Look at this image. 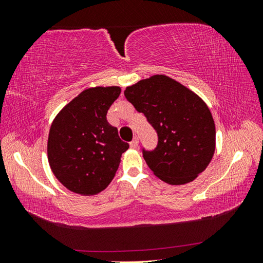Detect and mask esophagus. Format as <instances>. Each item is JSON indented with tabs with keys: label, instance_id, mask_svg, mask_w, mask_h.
<instances>
[{
	"label": "esophagus",
	"instance_id": "obj_1",
	"mask_svg": "<svg viewBox=\"0 0 263 263\" xmlns=\"http://www.w3.org/2000/svg\"><path fill=\"white\" fill-rule=\"evenodd\" d=\"M130 146H131V148H133V149L138 148V146H139V139H138V137L133 138V140L130 142Z\"/></svg>",
	"mask_w": 263,
	"mask_h": 263
}]
</instances>
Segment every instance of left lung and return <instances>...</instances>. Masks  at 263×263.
Masks as SVG:
<instances>
[{"mask_svg":"<svg viewBox=\"0 0 263 263\" xmlns=\"http://www.w3.org/2000/svg\"><path fill=\"white\" fill-rule=\"evenodd\" d=\"M124 95L158 133L157 148L142 151L153 174L172 185L194 181L216 149V126L205 102L163 74L126 87Z\"/></svg>","mask_w":263,"mask_h":263,"instance_id":"8db88e82","label":"left lung"}]
</instances>
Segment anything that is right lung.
Wrapping results in <instances>:
<instances>
[{
    "label": "right lung",
    "mask_w": 263,
    "mask_h": 263,
    "mask_svg": "<svg viewBox=\"0 0 263 263\" xmlns=\"http://www.w3.org/2000/svg\"><path fill=\"white\" fill-rule=\"evenodd\" d=\"M121 88L91 87L62 108L48 133L47 158L53 174L75 194L92 196L110 184L128 144L106 114Z\"/></svg>",
    "instance_id": "obj_1"
}]
</instances>
